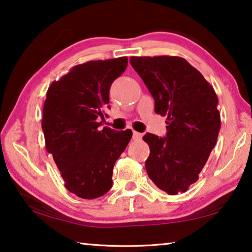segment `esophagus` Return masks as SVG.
<instances>
[{
	"mask_svg": "<svg viewBox=\"0 0 252 252\" xmlns=\"http://www.w3.org/2000/svg\"><path fill=\"white\" fill-rule=\"evenodd\" d=\"M133 140H135V141H138V140H141L142 138V133H140V132H136V131H133Z\"/></svg>",
	"mask_w": 252,
	"mask_h": 252,
	"instance_id": "obj_1",
	"label": "esophagus"
}]
</instances>
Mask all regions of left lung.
<instances>
[{"instance_id":"8db88e82","label":"left lung","mask_w":252,"mask_h":252,"mask_svg":"<svg viewBox=\"0 0 252 252\" xmlns=\"http://www.w3.org/2000/svg\"><path fill=\"white\" fill-rule=\"evenodd\" d=\"M130 63L167 117L164 138L147 133L149 178L168 194L186 192L199 179L221 126L218 97L203 75L180 57H131Z\"/></svg>"}]
</instances>
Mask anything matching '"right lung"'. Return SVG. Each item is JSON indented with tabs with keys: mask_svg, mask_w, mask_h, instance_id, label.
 I'll use <instances>...</instances> for the list:
<instances>
[{
	"mask_svg": "<svg viewBox=\"0 0 252 252\" xmlns=\"http://www.w3.org/2000/svg\"><path fill=\"white\" fill-rule=\"evenodd\" d=\"M127 58L97 60L72 67L46 92L42 116L46 151L70 192L95 199L112 187L113 167L132 131L99 130L111 84L126 71Z\"/></svg>",
	"mask_w": 252,
	"mask_h": 252,
	"instance_id": "add662e5",
	"label": "right lung"
}]
</instances>
